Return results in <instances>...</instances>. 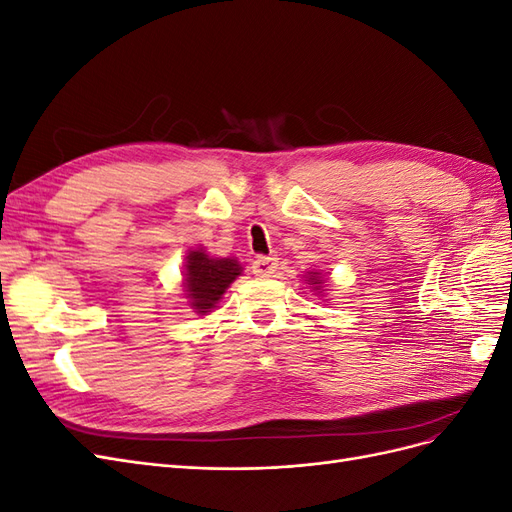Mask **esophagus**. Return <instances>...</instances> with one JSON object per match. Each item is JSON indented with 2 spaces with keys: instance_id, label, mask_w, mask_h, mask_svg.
I'll return each instance as SVG.
<instances>
[{
  "instance_id": "34e87169",
  "label": "esophagus",
  "mask_w": 512,
  "mask_h": 512,
  "mask_svg": "<svg viewBox=\"0 0 512 512\" xmlns=\"http://www.w3.org/2000/svg\"><path fill=\"white\" fill-rule=\"evenodd\" d=\"M252 271L258 277H271L277 271V258H273V256H258L252 262Z\"/></svg>"
}]
</instances>
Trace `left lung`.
<instances>
[{"instance_id":"left-lung-1","label":"left lung","mask_w":512,"mask_h":512,"mask_svg":"<svg viewBox=\"0 0 512 512\" xmlns=\"http://www.w3.org/2000/svg\"><path fill=\"white\" fill-rule=\"evenodd\" d=\"M305 284H309L312 292H316V297H327V288H329V277H324L320 271H307L305 273ZM329 301V299H327Z\"/></svg>"}]
</instances>
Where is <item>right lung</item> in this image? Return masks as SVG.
I'll list each match as a JSON object with an SVG mask.
<instances>
[{"label": "right lung", "instance_id": "right-lung-1", "mask_svg": "<svg viewBox=\"0 0 512 512\" xmlns=\"http://www.w3.org/2000/svg\"><path fill=\"white\" fill-rule=\"evenodd\" d=\"M183 294L192 312L207 316L220 305L230 284L243 275V267L237 258L211 256L205 247H192L183 262Z\"/></svg>", "mask_w": 512, "mask_h": 512}]
</instances>
